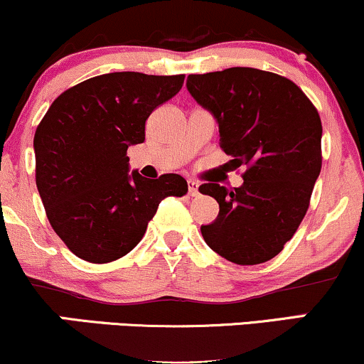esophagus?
Returning a JSON list of instances; mask_svg holds the SVG:
<instances>
[{
  "instance_id": "34e87169",
  "label": "esophagus",
  "mask_w": 364,
  "mask_h": 364,
  "mask_svg": "<svg viewBox=\"0 0 364 364\" xmlns=\"http://www.w3.org/2000/svg\"><path fill=\"white\" fill-rule=\"evenodd\" d=\"M188 193H190V196L198 195V183L195 179H188Z\"/></svg>"
}]
</instances>
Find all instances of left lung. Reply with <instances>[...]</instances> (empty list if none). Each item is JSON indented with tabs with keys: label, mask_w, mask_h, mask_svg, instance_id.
<instances>
[{
	"label": "left lung",
	"mask_w": 364,
	"mask_h": 364,
	"mask_svg": "<svg viewBox=\"0 0 364 364\" xmlns=\"http://www.w3.org/2000/svg\"><path fill=\"white\" fill-rule=\"evenodd\" d=\"M188 91L218 122L220 147L244 166L234 190L205 183L217 220L201 225L205 242L235 264H261L283 251L304 220L322 168V124L295 82L254 68L190 74Z\"/></svg>",
	"instance_id": "obj_1"
}]
</instances>
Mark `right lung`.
<instances>
[{
	"mask_svg": "<svg viewBox=\"0 0 364 364\" xmlns=\"http://www.w3.org/2000/svg\"><path fill=\"white\" fill-rule=\"evenodd\" d=\"M183 82L185 74H102L60 93L38 124L37 190L52 229L81 259H120L140 242L166 196L188 193L179 174L130 176L127 156L146 139L149 115Z\"/></svg>",
	"mask_w": 364,
	"mask_h": 364,
	"instance_id": "right-lung-1",
	"label": "right lung"
}]
</instances>
